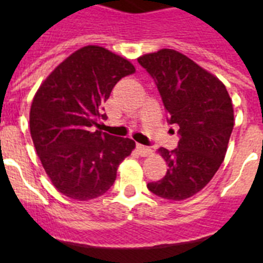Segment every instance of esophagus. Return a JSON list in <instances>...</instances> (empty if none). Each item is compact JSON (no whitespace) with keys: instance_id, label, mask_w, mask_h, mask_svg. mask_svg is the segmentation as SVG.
<instances>
[{"instance_id":"obj_1","label":"esophagus","mask_w":263,"mask_h":263,"mask_svg":"<svg viewBox=\"0 0 263 263\" xmlns=\"http://www.w3.org/2000/svg\"><path fill=\"white\" fill-rule=\"evenodd\" d=\"M137 150H138V153L142 157H145V155H150L152 154V148L147 147V146H143L141 145V143H137Z\"/></svg>"}]
</instances>
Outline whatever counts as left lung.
Wrapping results in <instances>:
<instances>
[{
    "label": "left lung",
    "instance_id": "1",
    "mask_svg": "<svg viewBox=\"0 0 263 263\" xmlns=\"http://www.w3.org/2000/svg\"><path fill=\"white\" fill-rule=\"evenodd\" d=\"M138 63L154 79L167 124L179 127L178 147L158 150L168 166L166 175L147 188L163 199L184 200L221 166L234 125L232 100L221 81L175 50L147 53Z\"/></svg>",
    "mask_w": 263,
    "mask_h": 263
}]
</instances>
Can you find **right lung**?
I'll return each mask as SVG.
<instances>
[{"label":"right lung","mask_w":263,"mask_h":263,"mask_svg":"<svg viewBox=\"0 0 263 263\" xmlns=\"http://www.w3.org/2000/svg\"><path fill=\"white\" fill-rule=\"evenodd\" d=\"M136 71L124 58L87 46L60 63L32 100L30 133L52 184L63 195L89 200L113 185L133 139L101 130L103 104L117 81Z\"/></svg>","instance_id":"obj_1"}]
</instances>
